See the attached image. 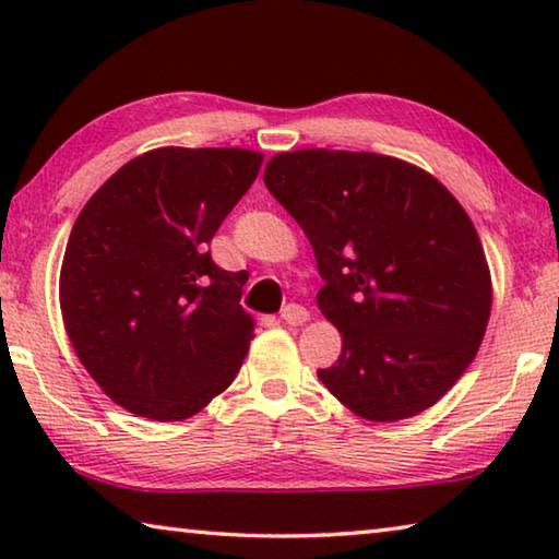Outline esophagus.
Masks as SVG:
<instances>
[{"label": "esophagus", "instance_id": "obj_1", "mask_svg": "<svg viewBox=\"0 0 559 559\" xmlns=\"http://www.w3.org/2000/svg\"><path fill=\"white\" fill-rule=\"evenodd\" d=\"M310 318V313L302 306H296V302H290V306H286L281 310V320L286 325H302L306 320Z\"/></svg>", "mask_w": 559, "mask_h": 559}]
</instances>
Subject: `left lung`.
<instances>
[{
	"label": "left lung",
	"mask_w": 559,
	"mask_h": 559,
	"mask_svg": "<svg viewBox=\"0 0 559 559\" xmlns=\"http://www.w3.org/2000/svg\"><path fill=\"white\" fill-rule=\"evenodd\" d=\"M263 182L313 246L318 308L343 335L320 382L367 421L437 404L476 357L493 302L456 197L404 159L323 147L273 155Z\"/></svg>",
	"instance_id": "1"
}]
</instances>
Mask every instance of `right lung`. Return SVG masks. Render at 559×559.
<instances>
[{
  "instance_id": "right-lung-1",
  "label": "right lung",
  "mask_w": 559,
  "mask_h": 559,
  "mask_svg": "<svg viewBox=\"0 0 559 559\" xmlns=\"http://www.w3.org/2000/svg\"><path fill=\"white\" fill-rule=\"evenodd\" d=\"M263 163L241 147H157L130 159L75 219L59 281L63 325L112 402L182 421L234 382L253 318L241 273L210 243Z\"/></svg>"
}]
</instances>
